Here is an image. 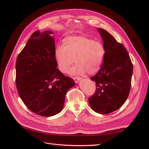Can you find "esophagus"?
<instances>
[{
  "mask_svg": "<svg viewBox=\"0 0 149 149\" xmlns=\"http://www.w3.org/2000/svg\"><path fill=\"white\" fill-rule=\"evenodd\" d=\"M73 79H74V81H75V83H78V81L79 80H81V78L80 77H74V78H73Z\"/></svg>",
  "mask_w": 149,
  "mask_h": 149,
  "instance_id": "34e87169",
  "label": "esophagus"
}]
</instances>
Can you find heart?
<instances>
[{"instance_id":"b5f03b06","label":"heart","mask_w":149,"mask_h":149,"mask_svg":"<svg viewBox=\"0 0 149 149\" xmlns=\"http://www.w3.org/2000/svg\"><path fill=\"white\" fill-rule=\"evenodd\" d=\"M105 55L106 49L101 42L81 35L65 38L62 45L58 46L55 50L59 70L68 73L74 62L76 65L71 70L74 75L96 73L102 66Z\"/></svg>"}]
</instances>
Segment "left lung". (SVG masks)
<instances>
[{"label": "left lung", "instance_id": "obj_1", "mask_svg": "<svg viewBox=\"0 0 149 149\" xmlns=\"http://www.w3.org/2000/svg\"><path fill=\"white\" fill-rule=\"evenodd\" d=\"M102 38L106 55L102 67L91 77L96 90L88 101L92 109L106 114L123 106L130 92L133 66L123 44L102 29H97Z\"/></svg>", "mask_w": 149, "mask_h": 149}]
</instances>
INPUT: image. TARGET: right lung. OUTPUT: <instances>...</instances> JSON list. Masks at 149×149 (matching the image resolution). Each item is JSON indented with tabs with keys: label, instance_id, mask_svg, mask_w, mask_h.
Returning <instances> with one entry per match:
<instances>
[{
	"label": "right lung",
	"instance_id": "add662e5",
	"mask_svg": "<svg viewBox=\"0 0 149 149\" xmlns=\"http://www.w3.org/2000/svg\"><path fill=\"white\" fill-rule=\"evenodd\" d=\"M52 33L35 31L16 61V86L21 100L31 111L45 117L61 111L66 92L75 84L56 68Z\"/></svg>",
	"mask_w": 149,
	"mask_h": 149
}]
</instances>
